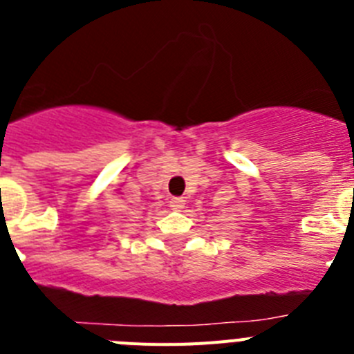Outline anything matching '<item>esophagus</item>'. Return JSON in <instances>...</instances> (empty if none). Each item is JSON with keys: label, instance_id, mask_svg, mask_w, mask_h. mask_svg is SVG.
Returning <instances> with one entry per match:
<instances>
[{"label": "esophagus", "instance_id": "34e87169", "mask_svg": "<svg viewBox=\"0 0 354 354\" xmlns=\"http://www.w3.org/2000/svg\"><path fill=\"white\" fill-rule=\"evenodd\" d=\"M184 205H186V200H184L183 196H174V198L170 200V207L174 209V211H180Z\"/></svg>", "mask_w": 354, "mask_h": 354}]
</instances>
